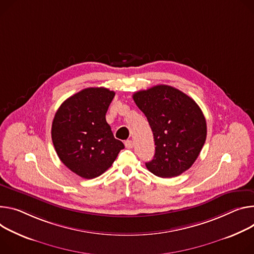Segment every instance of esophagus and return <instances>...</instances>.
<instances>
[{"label":"esophagus","mask_w":254,"mask_h":254,"mask_svg":"<svg viewBox=\"0 0 254 254\" xmlns=\"http://www.w3.org/2000/svg\"><path fill=\"white\" fill-rule=\"evenodd\" d=\"M125 146H126V148H127V149H131V148L133 147V142H132L131 140H127V141L125 142Z\"/></svg>","instance_id":"1"}]
</instances>
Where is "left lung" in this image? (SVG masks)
<instances>
[{"instance_id":"obj_1","label":"left lung","mask_w":254,"mask_h":254,"mask_svg":"<svg viewBox=\"0 0 254 254\" xmlns=\"http://www.w3.org/2000/svg\"><path fill=\"white\" fill-rule=\"evenodd\" d=\"M132 98L154 134L155 155L146 163L148 170L170 178L190 169L206 137L205 119L195 101L167 85L137 91Z\"/></svg>"}]
</instances>
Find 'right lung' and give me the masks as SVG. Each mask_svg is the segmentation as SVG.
<instances>
[{
	"mask_svg": "<svg viewBox=\"0 0 254 254\" xmlns=\"http://www.w3.org/2000/svg\"><path fill=\"white\" fill-rule=\"evenodd\" d=\"M115 93L86 88L64 100L52 126V139L62 162L77 175L92 179L104 173L125 145L113 136L105 114Z\"/></svg>",
	"mask_w": 254,
	"mask_h": 254,
	"instance_id": "right-lung-1",
	"label": "right lung"
}]
</instances>
